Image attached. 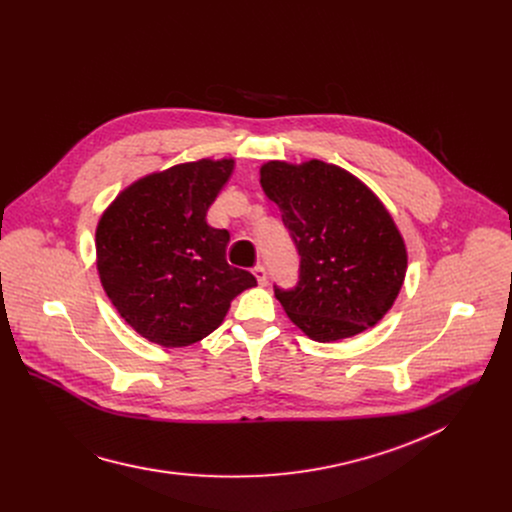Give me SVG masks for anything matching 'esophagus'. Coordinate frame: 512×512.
<instances>
[{"label": "esophagus", "mask_w": 512, "mask_h": 512, "mask_svg": "<svg viewBox=\"0 0 512 512\" xmlns=\"http://www.w3.org/2000/svg\"><path fill=\"white\" fill-rule=\"evenodd\" d=\"M253 273H255L259 285H265V283H267V269H265L263 265H257V267L253 269Z\"/></svg>", "instance_id": "obj_1"}]
</instances>
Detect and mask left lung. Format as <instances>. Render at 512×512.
Masks as SVG:
<instances>
[{"label": "left lung", "instance_id": "8db88e82", "mask_svg": "<svg viewBox=\"0 0 512 512\" xmlns=\"http://www.w3.org/2000/svg\"><path fill=\"white\" fill-rule=\"evenodd\" d=\"M261 186L300 255L298 283L273 285L289 320L318 342L375 326L407 271L403 239L381 200L346 170L320 160L267 162Z\"/></svg>", "mask_w": 512, "mask_h": 512}]
</instances>
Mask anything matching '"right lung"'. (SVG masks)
Returning <instances> with one entry per match:
<instances>
[{
	"mask_svg": "<svg viewBox=\"0 0 512 512\" xmlns=\"http://www.w3.org/2000/svg\"><path fill=\"white\" fill-rule=\"evenodd\" d=\"M233 160H200L125 188L97 227V269L111 304L143 338L188 346L221 326L231 302L257 285L227 263L229 231L206 212Z\"/></svg>",
	"mask_w": 512,
	"mask_h": 512,
	"instance_id": "add662e5",
	"label": "right lung"
}]
</instances>
